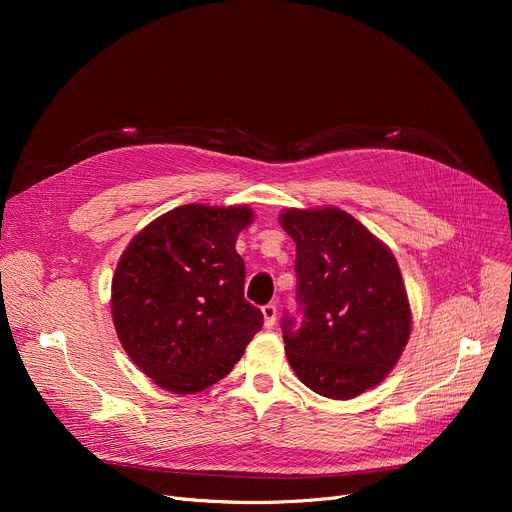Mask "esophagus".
<instances>
[{"label": "esophagus", "mask_w": 512, "mask_h": 512, "mask_svg": "<svg viewBox=\"0 0 512 512\" xmlns=\"http://www.w3.org/2000/svg\"><path fill=\"white\" fill-rule=\"evenodd\" d=\"M261 313H263V319H265V328H274L276 326V315H278V307L274 303H267L261 307Z\"/></svg>", "instance_id": "34e87169"}]
</instances>
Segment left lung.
Returning <instances> with one entry per match:
<instances>
[{"label": "left lung", "instance_id": "left-lung-1", "mask_svg": "<svg viewBox=\"0 0 512 512\" xmlns=\"http://www.w3.org/2000/svg\"><path fill=\"white\" fill-rule=\"evenodd\" d=\"M299 311L282 317L286 357L313 392L346 400L380 384L411 334L394 255L351 213L288 209Z\"/></svg>", "mask_w": 512, "mask_h": 512}]
</instances>
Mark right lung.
Returning <instances> with one entry per match:
<instances>
[{"instance_id": "1", "label": "right lung", "mask_w": 512, "mask_h": 512, "mask_svg": "<svg viewBox=\"0 0 512 512\" xmlns=\"http://www.w3.org/2000/svg\"><path fill=\"white\" fill-rule=\"evenodd\" d=\"M249 207L182 205L132 238L112 282L128 357L161 388L193 394L228 375L263 326L245 299L238 232Z\"/></svg>"}]
</instances>
